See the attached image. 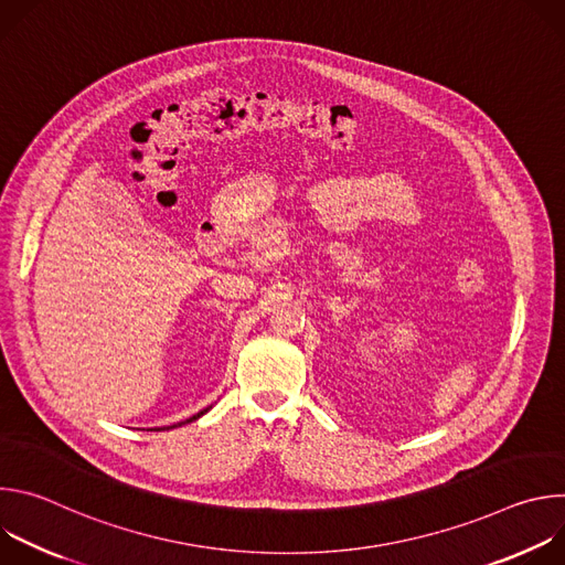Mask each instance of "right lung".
Returning a JSON list of instances; mask_svg holds the SVG:
<instances>
[{"instance_id": "right-lung-1", "label": "right lung", "mask_w": 565, "mask_h": 565, "mask_svg": "<svg viewBox=\"0 0 565 565\" xmlns=\"http://www.w3.org/2000/svg\"><path fill=\"white\" fill-rule=\"evenodd\" d=\"M210 409H212V407H207V409H203V412H199V414H196V416H192V418H190V420H185V423H192V420H199V418H201V416H203V414H207V412H210ZM185 423H179V425H172V427H168V429H174V427H181V425H185ZM163 429H166V427H163Z\"/></svg>"}]
</instances>
